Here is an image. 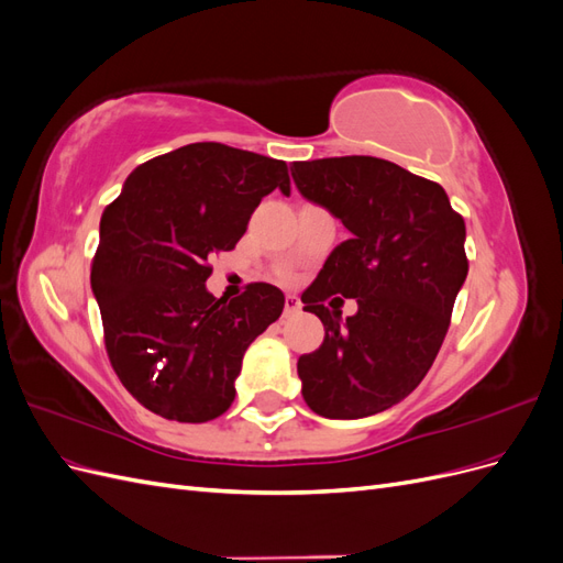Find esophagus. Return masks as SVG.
I'll return each mask as SVG.
<instances>
[{"label": "esophagus", "mask_w": 563, "mask_h": 563, "mask_svg": "<svg viewBox=\"0 0 563 563\" xmlns=\"http://www.w3.org/2000/svg\"><path fill=\"white\" fill-rule=\"evenodd\" d=\"M302 310V302L296 296H286L284 300V317H294Z\"/></svg>", "instance_id": "obj_1"}]
</instances>
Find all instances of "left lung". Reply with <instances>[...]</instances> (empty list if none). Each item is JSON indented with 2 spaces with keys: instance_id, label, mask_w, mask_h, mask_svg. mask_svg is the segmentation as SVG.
<instances>
[{
  "instance_id": "1",
  "label": "left lung",
  "mask_w": 563,
  "mask_h": 563,
  "mask_svg": "<svg viewBox=\"0 0 563 563\" xmlns=\"http://www.w3.org/2000/svg\"><path fill=\"white\" fill-rule=\"evenodd\" d=\"M291 176L350 230L300 296L327 331L298 360L302 399L323 418L380 413L411 395L444 343L467 277L465 220L439 183L378 157L294 162ZM335 295L361 310L343 320L328 310Z\"/></svg>"
}]
</instances>
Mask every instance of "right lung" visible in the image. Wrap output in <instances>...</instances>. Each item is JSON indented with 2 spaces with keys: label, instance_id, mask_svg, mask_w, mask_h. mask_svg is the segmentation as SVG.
Returning <instances> with one entry per match:
<instances>
[{
  "label": "right lung",
  "instance_id": "1",
  "mask_svg": "<svg viewBox=\"0 0 563 563\" xmlns=\"http://www.w3.org/2000/svg\"><path fill=\"white\" fill-rule=\"evenodd\" d=\"M291 192L286 162L192 143L133 168L100 218L91 288L114 373L152 413L207 422L234 401L246 347L284 310L272 284L213 298L209 255L242 240L272 190Z\"/></svg>",
  "mask_w": 563,
  "mask_h": 563
}]
</instances>
